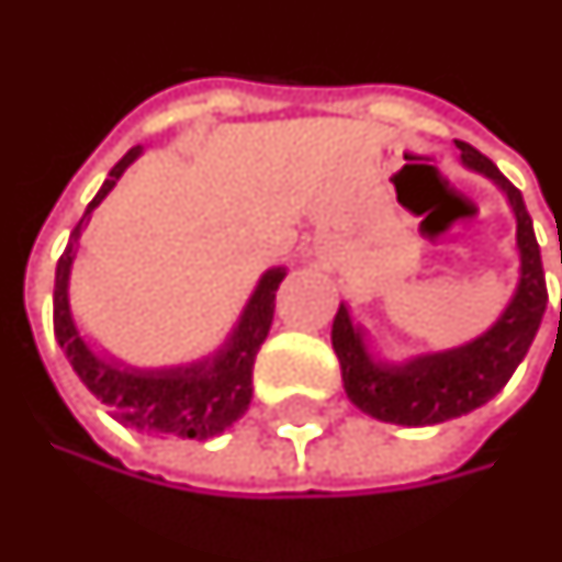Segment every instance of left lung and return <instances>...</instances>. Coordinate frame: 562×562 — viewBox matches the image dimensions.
Returning a JSON list of instances; mask_svg holds the SVG:
<instances>
[{"label": "left lung", "mask_w": 562, "mask_h": 562, "mask_svg": "<svg viewBox=\"0 0 562 562\" xmlns=\"http://www.w3.org/2000/svg\"><path fill=\"white\" fill-rule=\"evenodd\" d=\"M457 148L469 167L499 182L502 191L512 200L514 215H517V246H520V285L508 310L502 313V319L484 337L450 352L419 356L398 368L371 362V356L362 347V337L349 322L347 307L340 304L335 325H331V344H335L340 374H344V390L349 402L383 423L435 426L490 402L512 380L517 364L524 362L548 307L544 268H541L539 243H536L524 194L474 145L457 139Z\"/></svg>", "instance_id": "left-lung-1"}]
</instances>
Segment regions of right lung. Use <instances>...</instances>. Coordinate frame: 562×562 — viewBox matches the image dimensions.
<instances>
[{"mask_svg": "<svg viewBox=\"0 0 562 562\" xmlns=\"http://www.w3.org/2000/svg\"><path fill=\"white\" fill-rule=\"evenodd\" d=\"M136 155L139 148H131L112 167L109 179L97 191V198L90 200L88 213L81 215V222L63 249L57 277H54V335H57V344L66 349V359L72 362L81 383L112 407V417L117 423L136 431H148V435H179V438L206 441L213 435H222L227 426H234L252 402V364L270 331L273 310H277V289L285 270H268L261 277L237 331L231 337L227 349L218 352L215 362L176 368V371H127V368L97 359L78 337L76 322L69 316V294H66L69 268H72L78 237L88 215L112 191V186Z\"/></svg>", "mask_w": 562, "mask_h": 562, "instance_id": "add662e5", "label": "right lung"}]
</instances>
